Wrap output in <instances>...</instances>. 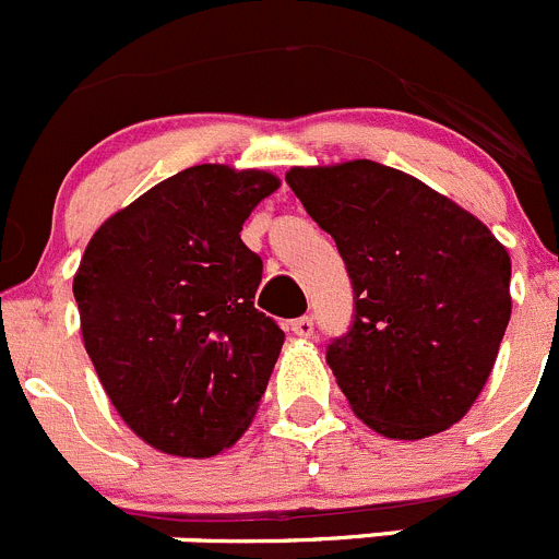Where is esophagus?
Segmentation results:
<instances>
[{
	"mask_svg": "<svg viewBox=\"0 0 559 559\" xmlns=\"http://www.w3.org/2000/svg\"><path fill=\"white\" fill-rule=\"evenodd\" d=\"M290 333L299 335V338H310V335L316 333V324L310 316H302V319H296V322H290Z\"/></svg>",
	"mask_w": 559,
	"mask_h": 559,
	"instance_id": "esophagus-1",
	"label": "esophagus"
}]
</instances>
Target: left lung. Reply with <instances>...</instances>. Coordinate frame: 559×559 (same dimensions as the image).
Segmentation results:
<instances>
[{"mask_svg": "<svg viewBox=\"0 0 559 559\" xmlns=\"http://www.w3.org/2000/svg\"><path fill=\"white\" fill-rule=\"evenodd\" d=\"M355 290L328 364L349 408L389 439H426L471 412L510 324V254L419 179L369 159L290 167Z\"/></svg>", "mask_w": 559, "mask_h": 559, "instance_id": "obj_1", "label": "left lung"}]
</instances>
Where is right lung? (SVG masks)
<instances>
[{
	"label": "right lung",
	"instance_id": "1",
	"mask_svg": "<svg viewBox=\"0 0 559 559\" xmlns=\"http://www.w3.org/2000/svg\"><path fill=\"white\" fill-rule=\"evenodd\" d=\"M274 173L195 165L114 212L75 271L83 347L117 414L170 456L243 437L285 333L254 308L263 260L240 240Z\"/></svg>",
	"mask_w": 559,
	"mask_h": 559
}]
</instances>
